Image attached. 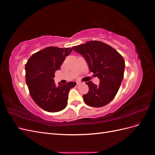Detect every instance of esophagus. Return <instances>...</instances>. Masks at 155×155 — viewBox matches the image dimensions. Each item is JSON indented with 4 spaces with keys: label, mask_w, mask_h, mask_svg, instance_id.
<instances>
[{
    "label": "esophagus",
    "mask_w": 155,
    "mask_h": 155,
    "mask_svg": "<svg viewBox=\"0 0 155 155\" xmlns=\"http://www.w3.org/2000/svg\"><path fill=\"white\" fill-rule=\"evenodd\" d=\"M76 84H77V85H81V83L80 81H77V82H76Z\"/></svg>",
    "instance_id": "obj_1"
}]
</instances>
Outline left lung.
Wrapping results in <instances>:
<instances>
[{
	"label": "left lung",
	"mask_w": 155,
	"mask_h": 155,
	"mask_svg": "<svg viewBox=\"0 0 155 155\" xmlns=\"http://www.w3.org/2000/svg\"><path fill=\"white\" fill-rule=\"evenodd\" d=\"M72 49L82 55L89 70L100 79L99 85L87 82L89 91L83 96L85 104L101 107L110 103L116 95L123 80L125 61L118 51L109 45L97 41L73 46Z\"/></svg>",
	"instance_id": "8db88e82"
}]
</instances>
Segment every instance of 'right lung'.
<instances>
[{
	"mask_svg": "<svg viewBox=\"0 0 155 155\" xmlns=\"http://www.w3.org/2000/svg\"><path fill=\"white\" fill-rule=\"evenodd\" d=\"M72 48L50 46L33 54L25 66L26 82L32 99L43 110L55 112L67 105L68 92L76 82L55 85V72L60 69Z\"/></svg>",
	"mask_w": 155,
	"mask_h": 155,
	"instance_id": "obj_1",
	"label": "right lung"
}]
</instances>
